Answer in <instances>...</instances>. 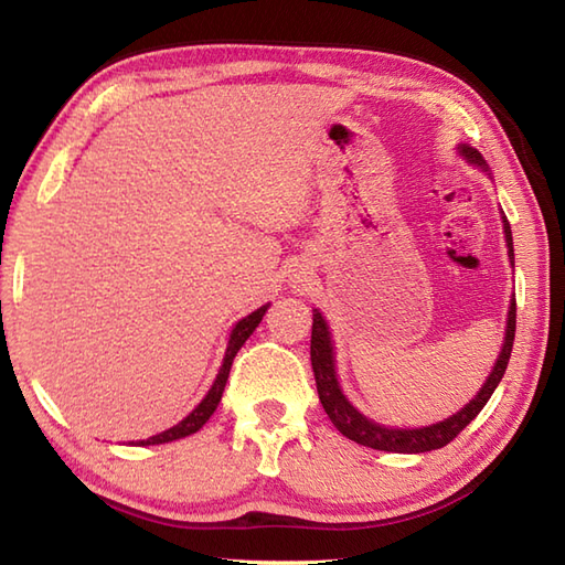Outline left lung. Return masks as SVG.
Masks as SVG:
<instances>
[{
	"mask_svg": "<svg viewBox=\"0 0 565 565\" xmlns=\"http://www.w3.org/2000/svg\"><path fill=\"white\" fill-rule=\"evenodd\" d=\"M460 153H463L470 163L486 168V160L470 146H460ZM504 238H508L510 246V258L514 263V248H512V228L510 222L504 218ZM514 329H516V302L512 299L510 305V317H508V333H504V343H502V353L498 363H494L492 373L488 377V383L480 387V393L476 399H470V405H466L460 412H456L454 417H448L439 424H431V427H422V429H387L380 427V424L365 419L363 414L355 409L351 402L343 397L341 387L337 383V371H333V351H331V339H329V329L327 321L321 319L319 312H315L312 321V347H309V353H312V367H315V380H317V393L319 402L324 412L329 414V419L333 427H337L347 439L367 446V448H377V451H395V454H424V451H434V448H441L446 444H451L456 436L463 431L470 422H473L480 409L486 407V402L494 393V387L500 385V380L508 371L510 355H512V343H514Z\"/></svg>",
	"mask_w": 565,
	"mask_h": 565,
	"instance_id": "left-lung-1",
	"label": "left lung"
}]
</instances>
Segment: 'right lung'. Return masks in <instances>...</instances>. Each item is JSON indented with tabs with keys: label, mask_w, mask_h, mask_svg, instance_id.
Instances as JSON below:
<instances>
[{
	"label": "right lung",
	"mask_w": 565,
	"mask_h": 565,
	"mask_svg": "<svg viewBox=\"0 0 565 565\" xmlns=\"http://www.w3.org/2000/svg\"><path fill=\"white\" fill-rule=\"evenodd\" d=\"M268 307H270V305H263L260 309H256V312H250L246 319H241L238 324L234 327L232 339H228V347H226L224 363H222V367H218V375H216V380H214L212 390H210V393H206V397L200 402V405L194 407V409L188 414V417L182 419L180 424H175V427H172V429H168V431H163V434H156V436H151V439H143V441H138V444H141V446L168 444V441L182 439V436H190V434H194V431H200V429L204 427V422L212 417L216 405H218V402H222V393H224V387H226L228 371H232L234 355L238 353L241 347H244L250 333L256 331V327L260 324V319H263V315H266Z\"/></svg>",
	"instance_id": "right-lung-1"
}]
</instances>
